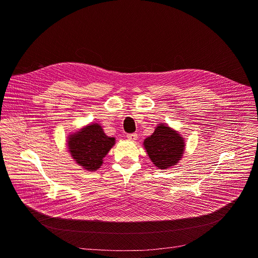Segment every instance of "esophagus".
I'll return each instance as SVG.
<instances>
[{
    "label": "esophagus",
    "mask_w": 258,
    "mask_h": 258,
    "mask_svg": "<svg viewBox=\"0 0 258 258\" xmlns=\"http://www.w3.org/2000/svg\"><path fill=\"white\" fill-rule=\"evenodd\" d=\"M126 138L130 140V141H136L137 139H138V135L137 134H127L126 135Z\"/></svg>",
    "instance_id": "esophagus-1"
}]
</instances>
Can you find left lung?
Instances as JSON below:
<instances>
[{
	"mask_svg": "<svg viewBox=\"0 0 258 258\" xmlns=\"http://www.w3.org/2000/svg\"><path fill=\"white\" fill-rule=\"evenodd\" d=\"M143 146L152 164L159 169L173 167L182 159L185 141L183 137L167 123H160Z\"/></svg>",
	"mask_w": 258,
	"mask_h": 258,
	"instance_id": "left-lung-1",
	"label": "left lung"
}]
</instances>
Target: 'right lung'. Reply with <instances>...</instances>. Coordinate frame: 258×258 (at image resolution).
Segmentation results:
<instances>
[{"mask_svg": "<svg viewBox=\"0 0 258 258\" xmlns=\"http://www.w3.org/2000/svg\"><path fill=\"white\" fill-rule=\"evenodd\" d=\"M67 147L74 161L88 171H96L104 158L115 145V138L109 137L98 123L83 126L67 137Z\"/></svg>", "mask_w": 258, "mask_h": 258, "instance_id": "obj_1", "label": "right lung"}]
</instances>
